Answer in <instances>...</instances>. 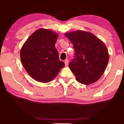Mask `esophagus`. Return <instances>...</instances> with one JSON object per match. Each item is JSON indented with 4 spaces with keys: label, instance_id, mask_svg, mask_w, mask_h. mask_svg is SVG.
I'll return each instance as SVG.
<instances>
[{
    "label": "esophagus",
    "instance_id": "34e87169",
    "mask_svg": "<svg viewBox=\"0 0 124 124\" xmlns=\"http://www.w3.org/2000/svg\"><path fill=\"white\" fill-rule=\"evenodd\" d=\"M69 61L68 59H66V60L65 61V66H67L68 65V64H69Z\"/></svg>",
    "mask_w": 124,
    "mask_h": 124
}]
</instances>
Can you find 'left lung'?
<instances>
[{
	"mask_svg": "<svg viewBox=\"0 0 124 124\" xmlns=\"http://www.w3.org/2000/svg\"><path fill=\"white\" fill-rule=\"evenodd\" d=\"M65 36L73 45L74 55L69 67L78 82L89 85L96 82L105 70L109 54L104 42L94 34L78 30Z\"/></svg>",
	"mask_w": 124,
	"mask_h": 124,
	"instance_id": "8db88e82",
	"label": "left lung"
}]
</instances>
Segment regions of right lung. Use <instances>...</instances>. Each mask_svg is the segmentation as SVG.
Segmentation results:
<instances>
[{
	"instance_id": "1",
	"label": "right lung",
	"mask_w": 124,
	"mask_h": 124,
	"mask_svg": "<svg viewBox=\"0 0 124 124\" xmlns=\"http://www.w3.org/2000/svg\"><path fill=\"white\" fill-rule=\"evenodd\" d=\"M57 38V34L50 30L39 29L27 39L20 50L23 67L37 81L50 82L65 66L55 47Z\"/></svg>"
}]
</instances>
